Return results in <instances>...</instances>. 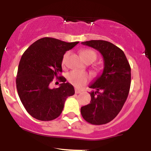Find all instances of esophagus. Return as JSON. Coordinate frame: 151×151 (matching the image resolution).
<instances>
[{
  "instance_id": "34e87169",
  "label": "esophagus",
  "mask_w": 151,
  "mask_h": 151,
  "mask_svg": "<svg viewBox=\"0 0 151 151\" xmlns=\"http://www.w3.org/2000/svg\"><path fill=\"white\" fill-rule=\"evenodd\" d=\"M74 91H75V93H80L81 91H81V90L78 89H74Z\"/></svg>"
}]
</instances>
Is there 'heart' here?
<instances>
[{
    "label": "heart",
    "mask_w": 151,
    "mask_h": 151,
    "mask_svg": "<svg viewBox=\"0 0 151 151\" xmlns=\"http://www.w3.org/2000/svg\"><path fill=\"white\" fill-rule=\"evenodd\" d=\"M69 55H70V53L68 52L63 55V58H62V65H66ZM81 56L82 57L84 60L89 58H91L94 60L96 57L94 52L91 50H82L81 52ZM67 79H68L69 81L71 84H73L76 87H80L89 80V75L86 73H84V72H78V71H72L69 73L68 76H67Z\"/></svg>",
    "instance_id": "obj_1"
}]
</instances>
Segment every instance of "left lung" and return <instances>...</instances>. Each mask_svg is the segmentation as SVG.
Segmentation results:
<instances>
[{
	"label": "left lung",
	"mask_w": 151,
	"mask_h": 151,
	"mask_svg": "<svg viewBox=\"0 0 151 151\" xmlns=\"http://www.w3.org/2000/svg\"><path fill=\"white\" fill-rule=\"evenodd\" d=\"M101 54L104 70L89 86L91 101L81 108L84 119L93 125L106 124L119 114L126 101L131 86V67L125 54L105 40L82 42Z\"/></svg>",
	"instance_id": "obj_1"
}]
</instances>
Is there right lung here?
<instances>
[{
	"label": "right lung",
	"instance_id": "add662e5",
	"mask_svg": "<svg viewBox=\"0 0 151 151\" xmlns=\"http://www.w3.org/2000/svg\"><path fill=\"white\" fill-rule=\"evenodd\" d=\"M78 43L43 37L32 43L22 55L16 78L17 91L26 111L35 119H55L61 114L67 98L74 94V86L58 74L62 72L63 55ZM55 77L63 83L58 88L51 89L49 84Z\"/></svg>",
	"mask_w": 151,
	"mask_h": 151
}]
</instances>
